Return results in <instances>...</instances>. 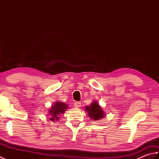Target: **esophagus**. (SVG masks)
<instances>
[{"label": "esophagus", "instance_id": "34e87169", "mask_svg": "<svg viewBox=\"0 0 159 159\" xmlns=\"http://www.w3.org/2000/svg\"><path fill=\"white\" fill-rule=\"evenodd\" d=\"M74 107H75L76 108H79V107H80V106H81V103H80V102H74Z\"/></svg>", "mask_w": 159, "mask_h": 159}]
</instances>
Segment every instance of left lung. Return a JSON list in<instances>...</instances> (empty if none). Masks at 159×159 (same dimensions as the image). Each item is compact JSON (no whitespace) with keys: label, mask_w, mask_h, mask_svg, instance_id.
Listing matches in <instances>:
<instances>
[{"label":"left lung","mask_w":159,"mask_h":159,"mask_svg":"<svg viewBox=\"0 0 159 159\" xmlns=\"http://www.w3.org/2000/svg\"><path fill=\"white\" fill-rule=\"evenodd\" d=\"M85 109L89 117L92 120L95 121L102 119V118L105 116H104L105 114H104V111L99 105L98 103L96 102V101H94V102L91 104L89 107L87 106L85 107Z\"/></svg>","instance_id":"8db88e82"}]
</instances>
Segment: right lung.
Listing matches in <instances>:
<instances>
[{"label": "right lung", "instance_id": "add662e5", "mask_svg": "<svg viewBox=\"0 0 159 159\" xmlns=\"http://www.w3.org/2000/svg\"><path fill=\"white\" fill-rule=\"evenodd\" d=\"M68 108L67 104L62 102H56L54 103L53 105L50 108L49 111V114L50 115V120L54 121V120H59V115L63 114L65 112L66 110Z\"/></svg>", "mask_w": 159, "mask_h": 159}]
</instances>
